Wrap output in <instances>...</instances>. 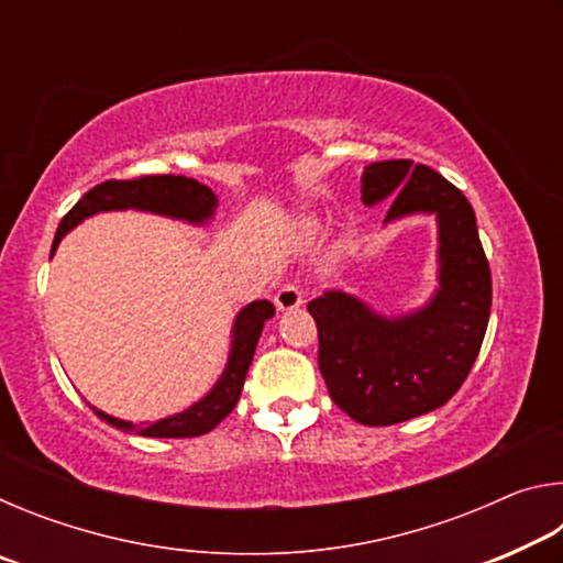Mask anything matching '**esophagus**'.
<instances>
[{
    "label": "esophagus",
    "mask_w": 563,
    "mask_h": 563,
    "mask_svg": "<svg viewBox=\"0 0 563 563\" xmlns=\"http://www.w3.org/2000/svg\"><path fill=\"white\" fill-rule=\"evenodd\" d=\"M302 300H305V295L300 290V285H295V283H285L283 288L275 292V308H278V310L300 308Z\"/></svg>",
    "instance_id": "1"
}]
</instances>
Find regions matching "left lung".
<instances>
[{"label": "left lung", "mask_w": 563, "mask_h": 563, "mask_svg": "<svg viewBox=\"0 0 563 563\" xmlns=\"http://www.w3.org/2000/svg\"><path fill=\"white\" fill-rule=\"evenodd\" d=\"M387 221L437 213L440 290L407 318L385 320L345 292L308 302L318 325V365L328 393L355 422L387 427L442 407L479 355L492 310V271L474 208L434 168L409 158L375 161L362 174V201L391 198Z\"/></svg>", "instance_id": "left-lung-1"}]
</instances>
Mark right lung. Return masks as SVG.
<instances>
[{
	"label": "right lung",
	"instance_id": "right-lung-1",
	"mask_svg": "<svg viewBox=\"0 0 563 563\" xmlns=\"http://www.w3.org/2000/svg\"><path fill=\"white\" fill-rule=\"evenodd\" d=\"M113 208H141V211H154L186 221H206L216 208V194L208 186L198 184L196 178L174 176V174H146L136 178H111L87 190L69 213L62 218L56 228L52 253L59 245L62 235L71 231L76 223H81L87 216L97 211H113ZM275 316L271 300H255L238 312L233 325V347L228 357L225 373L218 379V385L208 393L201 402L188 407L186 412L158 419L154 424H131L123 419L109 417L93 409L103 422L123 432H136L144 437H198L211 432L213 427L233 412L241 397L245 383V373L253 362L255 345L263 332V322Z\"/></svg>",
	"mask_w": 563,
	"mask_h": 563
}]
</instances>
